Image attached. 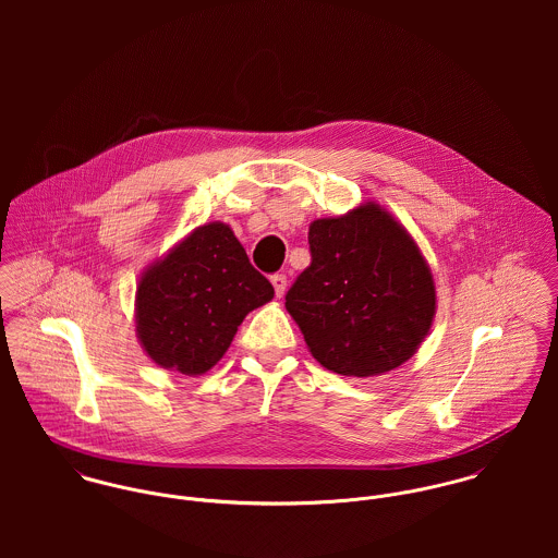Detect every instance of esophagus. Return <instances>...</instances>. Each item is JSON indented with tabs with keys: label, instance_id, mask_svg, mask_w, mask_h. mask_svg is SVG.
Returning <instances> with one entry per match:
<instances>
[{
	"label": "esophagus",
	"instance_id": "obj_1",
	"mask_svg": "<svg viewBox=\"0 0 558 558\" xmlns=\"http://www.w3.org/2000/svg\"><path fill=\"white\" fill-rule=\"evenodd\" d=\"M270 281H272V288H275L277 299H281V296L286 294V288H288V277H286V275H272Z\"/></svg>",
	"mask_w": 558,
	"mask_h": 558
}]
</instances>
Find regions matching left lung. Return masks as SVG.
<instances>
[{"mask_svg": "<svg viewBox=\"0 0 558 558\" xmlns=\"http://www.w3.org/2000/svg\"><path fill=\"white\" fill-rule=\"evenodd\" d=\"M312 264L286 294L322 367L354 378L405 363L436 316V286L418 244L376 202L310 226Z\"/></svg>", "mask_w": 558, "mask_h": 558, "instance_id": "1", "label": "left lung"}]
</instances>
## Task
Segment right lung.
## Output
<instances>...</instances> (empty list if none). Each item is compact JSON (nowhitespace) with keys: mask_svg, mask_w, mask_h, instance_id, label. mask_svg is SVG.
Returning a JSON list of instances; mask_svg holds the SVG:
<instances>
[{"mask_svg":"<svg viewBox=\"0 0 558 558\" xmlns=\"http://www.w3.org/2000/svg\"><path fill=\"white\" fill-rule=\"evenodd\" d=\"M272 296L232 228L210 221L142 272L135 332L162 369L202 376L223 359L246 314Z\"/></svg>","mask_w":558,"mask_h":558,"instance_id":"add662e5","label":"right lung"}]
</instances>
